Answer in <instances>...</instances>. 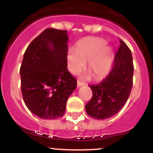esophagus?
<instances>
[{
	"instance_id": "1",
	"label": "esophagus",
	"mask_w": 153,
	"mask_h": 153,
	"mask_svg": "<svg viewBox=\"0 0 153 153\" xmlns=\"http://www.w3.org/2000/svg\"><path fill=\"white\" fill-rule=\"evenodd\" d=\"M77 84H78V86L80 87V86H81V85H85V82H82V81H81V80H77Z\"/></svg>"
}]
</instances>
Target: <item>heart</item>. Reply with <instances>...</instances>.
<instances>
[{
    "instance_id": "heart-1",
    "label": "heart",
    "mask_w": 153,
    "mask_h": 153,
    "mask_svg": "<svg viewBox=\"0 0 153 153\" xmlns=\"http://www.w3.org/2000/svg\"><path fill=\"white\" fill-rule=\"evenodd\" d=\"M101 38H88L79 42L76 49L70 48L67 53L68 68L77 75L87 63V70L94 78H101L108 72L111 59V50Z\"/></svg>"
}]
</instances>
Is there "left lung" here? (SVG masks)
Masks as SVG:
<instances>
[{
  "label": "left lung",
  "mask_w": 153,
  "mask_h": 153,
  "mask_svg": "<svg viewBox=\"0 0 153 153\" xmlns=\"http://www.w3.org/2000/svg\"><path fill=\"white\" fill-rule=\"evenodd\" d=\"M116 52L110 73L101 82L89 85L92 98L85 105L90 117L106 119L118 113L130 95L133 85L132 55L131 50L122 39Z\"/></svg>",
  "instance_id": "1"
}]
</instances>
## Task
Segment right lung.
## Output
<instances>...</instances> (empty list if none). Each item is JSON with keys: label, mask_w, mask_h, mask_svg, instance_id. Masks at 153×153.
I'll return each mask as SVG.
<instances>
[{"label": "right lung", "mask_w": 153, "mask_h": 153, "mask_svg": "<svg viewBox=\"0 0 153 153\" xmlns=\"http://www.w3.org/2000/svg\"><path fill=\"white\" fill-rule=\"evenodd\" d=\"M66 30L45 29L30 43L20 68L23 99L31 112L43 119L65 114L77 80L68 71Z\"/></svg>", "instance_id": "right-lung-1"}]
</instances>
